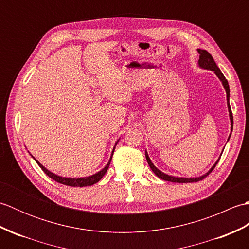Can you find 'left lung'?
<instances>
[{
	"instance_id": "8db88e82",
	"label": "left lung",
	"mask_w": 249,
	"mask_h": 249,
	"mask_svg": "<svg viewBox=\"0 0 249 249\" xmlns=\"http://www.w3.org/2000/svg\"><path fill=\"white\" fill-rule=\"evenodd\" d=\"M198 53L200 54L199 56V61H198V66L200 68H202V70H206V71H213L216 76L218 77L219 80L221 81V84H223V87L225 89L226 91V94H227V106H228V112H229V119H230V125H231V133L232 130H233V116H232V112H231V108H230V103H229V99H230V89H229V84H228V81H227V79L225 78V76L223 75V72L220 71V70L218 68V66L216 65V63L214 61V59L212 57V55H211L208 51L206 50H202V49H197ZM231 133H230V136H231ZM230 136L228 138V141L230 139ZM221 154H223V152H221ZM220 154V156H221ZM219 156V158H220ZM145 157H146V160H147V163H149L150 168L152 169V171L154 172L156 176L161 178V179H165V181H168V182H174V183H194V182H199L201 181V179H203L204 178H206L209 176V174L213 171V169L215 168V166L217 165V162L219 161V158L217 160V161H216L214 165L211 167L210 170L204 173L203 176L201 177H198V178H178V177H173V176H169V174H166L165 172L160 171V169L156 168L154 163L152 162L151 158L149 156V154H147V152L145 151Z\"/></svg>"
}]
</instances>
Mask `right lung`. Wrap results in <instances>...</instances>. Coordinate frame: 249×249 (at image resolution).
<instances>
[{"label": "right lung", "instance_id": "obj_1", "mask_svg": "<svg viewBox=\"0 0 249 249\" xmlns=\"http://www.w3.org/2000/svg\"><path fill=\"white\" fill-rule=\"evenodd\" d=\"M118 142H119V140L116 141L115 145L118 144ZM115 145H114V147H113L112 153H111L110 160H109V161L107 162V165H106V166L102 169V170H99L98 172L92 174V176L84 177V178H64V177L57 176V174H55V173H53V172H51V171L48 170V169L45 168L38 160H36V158H34L33 156H32V157H33L34 160H35L37 163H38V166L41 168V170H43L49 178H51L52 179H54L55 182L61 183V184H64V185H67V186L84 187V186H91V185H93V184H95V183H97V182L99 181V179L105 176V173L107 172L108 168H109V166H110L111 160H112V156H113V152H114V149H115Z\"/></svg>", "mask_w": 249, "mask_h": 249}]
</instances>
